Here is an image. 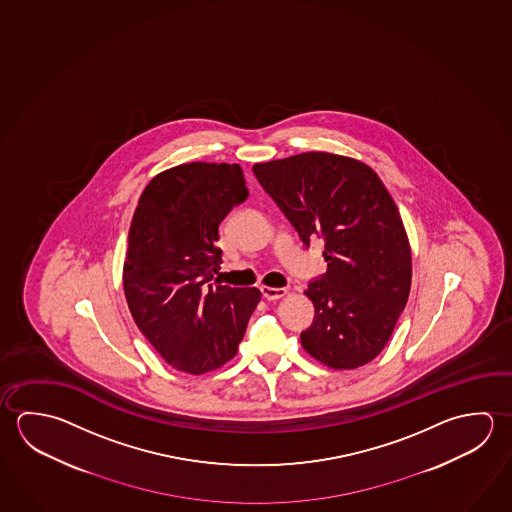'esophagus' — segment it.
Wrapping results in <instances>:
<instances>
[{
  "instance_id": "esophagus-1",
  "label": "esophagus",
  "mask_w": 512,
  "mask_h": 512,
  "mask_svg": "<svg viewBox=\"0 0 512 512\" xmlns=\"http://www.w3.org/2000/svg\"><path fill=\"white\" fill-rule=\"evenodd\" d=\"M260 293H262L266 300H278V298L287 295V289L286 287L262 286L260 287Z\"/></svg>"
}]
</instances>
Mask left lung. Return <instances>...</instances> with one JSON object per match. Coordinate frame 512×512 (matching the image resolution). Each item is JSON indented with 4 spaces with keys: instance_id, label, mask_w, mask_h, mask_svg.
<instances>
[{
    "instance_id": "8db88e82",
    "label": "left lung",
    "mask_w": 512,
    "mask_h": 512,
    "mask_svg": "<svg viewBox=\"0 0 512 512\" xmlns=\"http://www.w3.org/2000/svg\"><path fill=\"white\" fill-rule=\"evenodd\" d=\"M253 174L307 248L314 237L325 241L327 271L305 289L314 320L300 334L302 347L336 370L372 361L412 284V253L394 199L368 165L338 154L255 163Z\"/></svg>"
}]
</instances>
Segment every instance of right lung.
<instances>
[{
    "instance_id": "obj_1",
    "label": "right lung",
    "mask_w": 512,
    "mask_h": 512,
    "mask_svg": "<svg viewBox=\"0 0 512 512\" xmlns=\"http://www.w3.org/2000/svg\"><path fill=\"white\" fill-rule=\"evenodd\" d=\"M248 199L243 169L183 163L158 174L129 228L124 291L138 329L163 359L205 374L234 358L259 304L257 287L223 286L219 225Z\"/></svg>"
}]
</instances>
